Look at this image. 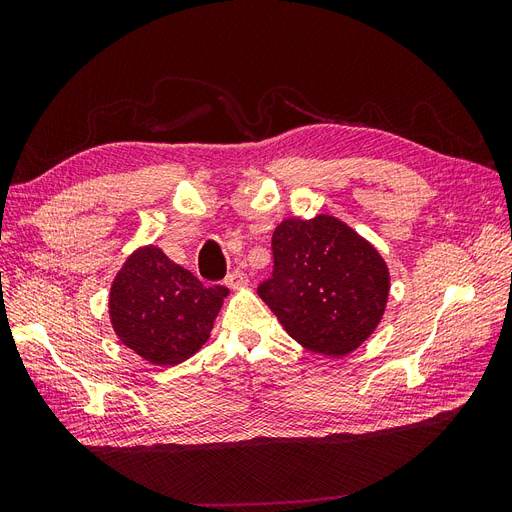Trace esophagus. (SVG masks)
<instances>
[{"instance_id":"obj_1","label":"esophagus","mask_w":512,"mask_h":512,"mask_svg":"<svg viewBox=\"0 0 512 512\" xmlns=\"http://www.w3.org/2000/svg\"><path fill=\"white\" fill-rule=\"evenodd\" d=\"M247 284H250V280H247V275L239 269L228 273V277H226V286H230V288H245Z\"/></svg>"}]
</instances>
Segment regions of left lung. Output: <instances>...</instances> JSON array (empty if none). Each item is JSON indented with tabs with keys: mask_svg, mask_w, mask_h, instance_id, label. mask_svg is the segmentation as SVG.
Returning a JSON list of instances; mask_svg holds the SVG:
<instances>
[{
	"mask_svg": "<svg viewBox=\"0 0 512 512\" xmlns=\"http://www.w3.org/2000/svg\"><path fill=\"white\" fill-rule=\"evenodd\" d=\"M273 277L260 299L303 348L346 356L380 324L391 275L380 252L333 215L288 218L273 230Z\"/></svg>",
	"mask_w": 512,
	"mask_h": 512,
	"instance_id": "1",
	"label": "left lung"
}]
</instances>
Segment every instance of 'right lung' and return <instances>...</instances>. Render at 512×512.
Wrapping results in <instances>:
<instances>
[{
  "instance_id": "right-lung-1",
  "label": "right lung",
  "mask_w": 512,
  "mask_h": 512,
  "mask_svg": "<svg viewBox=\"0 0 512 512\" xmlns=\"http://www.w3.org/2000/svg\"><path fill=\"white\" fill-rule=\"evenodd\" d=\"M228 292L224 286L205 288L149 243L136 247L115 273L108 318L119 342L143 361L179 365L203 348Z\"/></svg>"
}]
</instances>
